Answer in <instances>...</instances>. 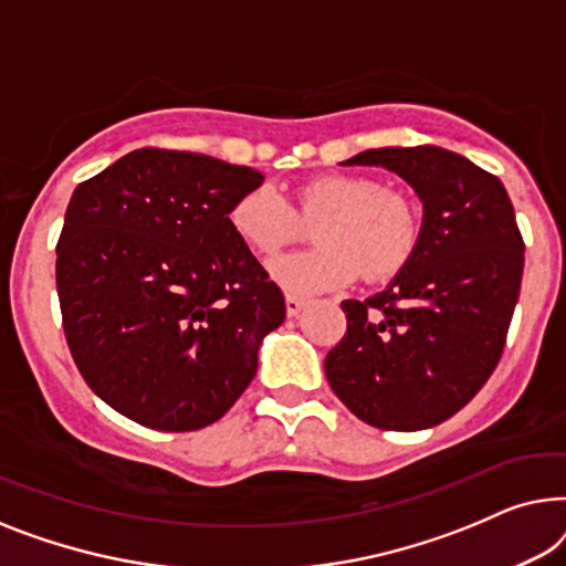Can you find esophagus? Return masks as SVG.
<instances>
[{
	"mask_svg": "<svg viewBox=\"0 0 566 566\" xmlns=\"http://www.w3.org/2000/svg\"><path fill=\"white\" fill-rule=\"evenodd\" d=\"M284 305H286V315L294 317V315H300V310L307 305V300L297 297V294H292V292H286L284 294Z\"/></svg>",
	"mask_w": 566,
	"mask_h": 566,
	"instance_id": "1",
	"label": "esophagus"
}]
</instances>
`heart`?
<instances>
[{
	"label": "heart",
	"instance_id": "1",
	"mask_svg": "<svg viewBox=\"0 0 566 566\" xmlns=\"http://www.w3.org/2000/svg\"><path fill=\"white\" fill-rule=\"evenodd\" d=\"M300 218L313 220L315 245L284 253L269 272L284 290L315 294L354 282L387 280L408 264L418 245V210L400 189L381 187L361 174H323L294 192V210L269 185L238 197L228 212L233 233L256 253H274L300 233Z\"/></svg>",
	"mask_w": 566,
	"mask_h": 566
}]
</instances>
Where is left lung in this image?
Segmentation results:
<instances>
[{
  "label": "left lung",
  "mask_w": 566,
  "mask_h": 566,
  "mask_svg": "<svg viewBox=\"0 0 566 566\" xmlns=\"http://www.w3.org/2000/svg\"><path fill=\"white\" fill-rule=\"evenodd\" d=\"M423 202L418 245L387 290L344 300L346 336L325 356L338 400L381 431H423L480 392L521 294L523 235L503 181L439 146L371 148Z\"/></svg>",
  "instance_id": "obj_1"
}]
</instances>
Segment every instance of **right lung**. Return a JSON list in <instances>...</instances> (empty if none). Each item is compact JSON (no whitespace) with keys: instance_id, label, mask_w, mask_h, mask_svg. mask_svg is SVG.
Listing matches in <instances>:
<instances>
[{"instance_id":"right-lung-1","label":"right lung","mask_w":566,"mask_h":566,"mask_svg":"<svg viewBox=\"0 0 566 566\" xmlns=\"http://www.w3.org/2000/svg\"><path fill=\"white\" fill-rule=\"evenodd\" d=\"M249 166L140 148L82 181L55 245L63 333L92 392L156 431L220 420L284 321L228 212L261 187Z\"/></svg>"}]
</instances>
